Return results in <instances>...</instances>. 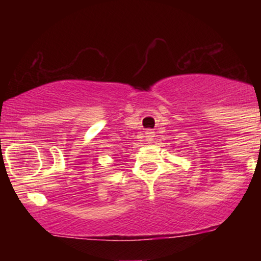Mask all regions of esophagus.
<instances>
[{
  "instance_id": "1",
  "label": "esophagus",
  "mask_w": 261,
  "mask_h": 261,
  "mask_svg": "<svg viewBox=\"0 0 261 261\" xmlns=\"http://www.w3.org/2000/svg\"><path fill=\"white\" fill-rule=\"evenodd\" d=\"M153 137H154V133L152 130H147L146 131V140L147 141H152L153 140Z\"/></svg>"
}]
</instances>
